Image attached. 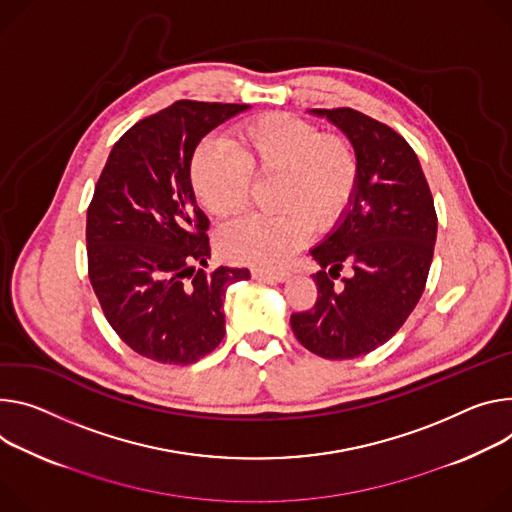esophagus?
<instances>
[{
	"label": "esophagus",
	"instance_id": "obj_1",
	"mask_svg": "<svg viewBox=\"0 0 512 512\" xmlns=\"http://www.w3.org/2000/svg\"><path fill=\"white\" fill-rule=\"evenodd\" d=\"M251 275L255 277V280H265V282H286L290 277V271L286 269H277V271H271V269H253Z\"/></svg>",
	"mask_w": 512,
	"mask_h": 512
}]
</instances>
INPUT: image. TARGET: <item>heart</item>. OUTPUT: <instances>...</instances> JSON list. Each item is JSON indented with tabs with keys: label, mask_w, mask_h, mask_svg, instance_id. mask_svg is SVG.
Wrapping results in <instances>:
<instances>
[{
	"label": "heart",
	"mask_w": 512,
	"mask_h": 512,
	"mask_svg": "<svg viewBox=\"0 0 512 512\" xmlns=\"http://www.w3.org/2000/svg\"><path fill=\"white\" fill-rule=\"evenodd\" d=\"M275 175L267 204L275 210L222 230L220 251L239 263L269 267L298 251L310 228L329 230L347 210L359 181V157L343 134L290 114H263L232 130L228 145L202 143L190 163L198 202L214 216L243 210L251 177Z\"/></svg>",
	"instance_id": "obj_1"
}]
</instances>
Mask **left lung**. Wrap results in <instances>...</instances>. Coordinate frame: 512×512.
I'll return each instance as SVG.
<instances>
[{"label": "left lung", "instance_id": "1", "mask_svg": "<svg viewBox=\"0 0 512 512\" xmlns=\"http://www.w3.org/2000/svg\"><path fill=\"white\" fill-rule=\"evenodd\" d=\"M353 143L357 190L337 226L310 249L320 271L312 310L290 318L324 359H353L390 341L421 300L437 239L433 196L416 153L390 126L351 108L310 110ZM343 266L352 275L334 280Z\"/></svg>", "mask_w": 512, "mask_h": 512}]
</instances>
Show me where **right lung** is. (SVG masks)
Here are the masks:
<instances>
[{"mask_svg": "<svg viewBox=\"0 0 512 512\" xmlns=\"http://www.w3.org/2000/svg\"><path fill=\"white\" fill-rule=\"evenodd\" d=\"M247 108L179 100L128 128L98 179L85 226L89 282L110 327L147 359L188 365L214 351L226 288L251 277L245 267L204 269L210 220L190 181L198 143Z\"/></svg>", "mask_w": 512, "mask_h": 512, "instance_id": "right-lung-1", "label": "right lung"}]
</instances>
